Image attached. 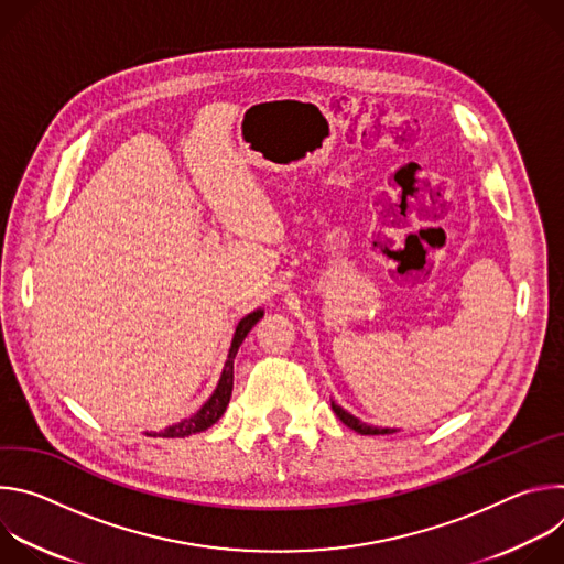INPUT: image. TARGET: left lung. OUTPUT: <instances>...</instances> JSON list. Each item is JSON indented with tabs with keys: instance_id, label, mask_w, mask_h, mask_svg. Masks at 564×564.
I'll return each mask as SVG.
<instances>
[{
	"instance_id": "8db88e82",
	"label": "left lung",
	"mask_w": 564,
	"mask_h": 564,
	"mask_svg": "<svg viewBox=\"0 0 564 564\" xmlns=\"http://www.w3.org/2000/svg\"><path fill=\"white\" fill-rule=\"evenodd\" d=\"M333 404V411H335V415L348 426V429H352L355 433H361V435H390V433H397L394 429H381V426H370V424H366V422H361L359 417H355V415H350L348 411H344L337 401H330Z\"/></svg>"
}]
</instances>
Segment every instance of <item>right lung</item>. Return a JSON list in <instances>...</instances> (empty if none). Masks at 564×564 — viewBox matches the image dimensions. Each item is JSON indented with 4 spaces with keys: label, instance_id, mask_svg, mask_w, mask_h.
<instances>
[{
    "label": "right lung",
    "instance_id": "right-lung-1",
    "mask_svg": "<svg viewBox=\"0 0 564 564\" xmlns=\"http://www.w3.org/2000/svg\"><path fill=\"white\" fill-rule=\"evenodd\" d=\"M261 316H263V310L259 307V310L250 312L248 316H243V318L238 321L234 339H231V346H229V352H227L225 368H223L220 379H218V386H216V390L212 392V397L205 401L203 409H200L196 415H192L189 420H183V422H178V424H174V426H170V429H165V431H160V433H147L149 437H189V435H194V433L207 431L212 424H216V422L223 417V413H225V409H227V404H229L231 388H234V357H236L240 344L246 341L248 333L254 328V324H257V321H259Z\"/></svg>",
    "mask_w": 564,
    "mask_h": 564
}]
</instances>
